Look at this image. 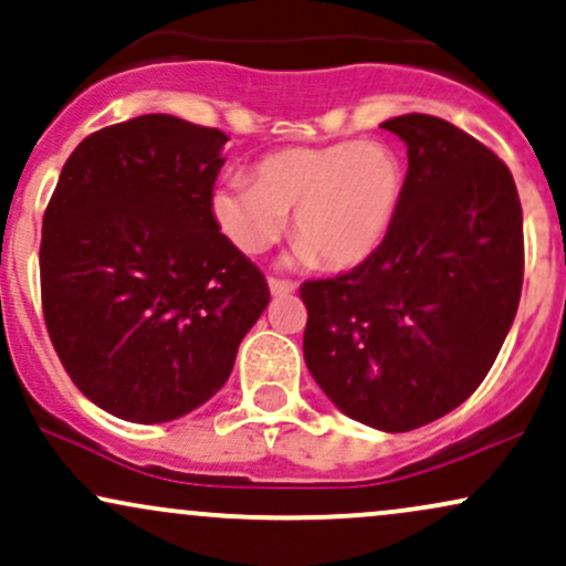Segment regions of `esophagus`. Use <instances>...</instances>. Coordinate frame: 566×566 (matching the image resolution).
I'll return each instance as SVG.
<instances>
[{"label": "esophagus", "mask_w": 566, "mask_h": 566, "mask_svg": "<svg viewBox=\"0 0 566 566\" xmlns=\"http://www.w3.org/2000/svg\"><path fill=\"white\" fill-rule=\"evenodd\" d=\"M268 285H270V294L272 296H289V294H294V291H296L294 283L281 281V277H270Z\"/></svg>", "instance_id": "obj_1"}]
</instances>
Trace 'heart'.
I'll use <instances>...</instances> for the list:
<instances>
[{"mask_svg":"<svg viewBox=\"0 0 566 566\" xmlns=\"http://www.w3.org/2000/svg\"><path fill=\"white\" fill-rule=\"evenodd\" d=\"M405 196V166L376 139L285 148L211 192V217L243 254H262L294 211V262L347 270L381 249Z\"/></svg>","mask_w":566,"mask_h":566,"instance_id":"obj_1","label":"heart"}]
</instances>
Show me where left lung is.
Segmentation results:
<instances>
[{
  "label": "left lung",
  "mask_w": 566,
  "mask_h": 566,
  "mask_svg": "<svg viewBox=\"0 0 566 566\" xmlns=\"http://www.w3.org/2000/svg\"><path fill=\"white\" fill-rule=\"evenodd\" d=\"M408 148L400 214L355 270L298 289L304 363L355 421L410 431L469 400L522 296V203L509 166L427 113L389 118Z\"/></svg>",
  "instance_id": "obj_1"
}]
</instances>
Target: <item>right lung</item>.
Masks as SVG:
<instances>
[{
    "mask_svg": "<svg viewBox=\"0 0 566 566\" xmlns=\"http://www.w3.org/2000/svg\"><path fill=\"white\" fill-rule=\"evenodd\" d=\"M228 135L148 113L78 143L44 211L39 272L52 347L105 413L164 423L230 378L270 289L217 228Z\"/></svg>",
    "mask_w": 566,
    "mask_h": 566,
    "instance_id": "add662e5",
    "label": "right lung"
}]
</instances>
